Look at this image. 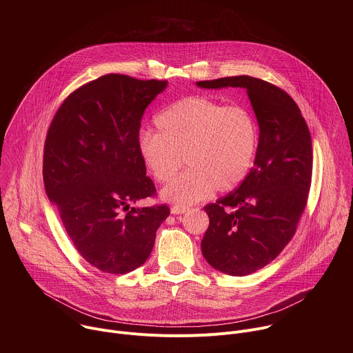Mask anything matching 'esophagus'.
Masks as SVG:
<instances>
[{
  "label": "esophagus",
  "instance_id": "obj_1",
  "mask_svg": "<svg viewBox=\"0 0 353 353\" xmlns=\"http://www.w3.org/2000/svg\"><path fill=\"white\" fill-rule=\"evenodd\" d=\"M190 208H187V207H173L172 208V214L173 215H181V214H184V212H187Z\"/></svg>",
  "mask_w": 353,
  "mask_h": 353
}]
</instances>
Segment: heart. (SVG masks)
<instances>
[{"instance_id":"1","label":"heart","mask_w":353,"mask_h":353,"mask_svg":"<svg viewBox=\"0 0 353 353\" xmlns=\"http://www.w3.org/2000/svg\"><path fill=\"white\" fill-rule=\"evenodd\" d=\"M155 125L158 134H139L138 155L158 183L169 181L184 157L188 169L161 191L162 199L174 207L199 203L215 190L232 191L254 165L260 128L243 106L191 96L163 109L155 117Z\"/></svg>"}]
</instances>
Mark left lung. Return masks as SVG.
<instances>
[{"mask_svg": "<svg viewBox=\"0 0 353 353\" xmlns=\"http://www.w3.org/2000/svg\"><path fill=\"white\" fill-rule=\"evenodd\" d=\"M198 88H243L260 127L254 168L237 190L208 204L210 226L201 240L215 270L250 275L274 261L296 232L312 183L309 127L294 100L278 86L248 75L198 81Z\"/></svg>", "mask_w": 353, "mask_h": 353, "instance_id": "left-lung-1", "label": "left lung"}]
</instances>
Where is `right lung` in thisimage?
Listing matches in <instances>:
<instances>
[{
  "instance_id": "1",
  "label": "right lung",
  "mask_w": 353,
  "mask_h": 353,
  "mask_svg": "<svg viewBox=\"0 0 353 353\" xmlns=\"http://www.w3.org/2000/svg\"><path fill=\"white\" fill-rule=\"evenodd\" d=\"M166 88L168 81L103 75L64 100L47 132L46 194L78 253L108 274L141 267L170 214L166 205L131 207L157 191L137 141L145 109Z\"/></svg>"
}]
</instances>
